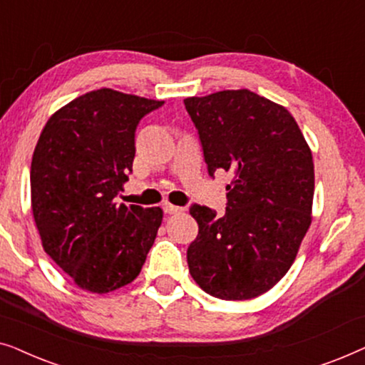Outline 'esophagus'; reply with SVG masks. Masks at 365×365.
<instances>
[{
    "label": "esophagus",
    "mask_w": 365,
    "mask_h": 365,
    "mask_svg": "<svg viewBox=\"0 0 365 365\" xmlns=\"http://www.w3.org/2000/svg\"><path fill=\"white\" fill-rule=\"evenodd\" d=\"M163 209H164V212H166V214H179V212L184 211V207L174 206V204H169V202H164Z\"/></svg>",
    "instance_id": "1"
}]
</instances>
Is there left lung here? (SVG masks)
Wrapping results in <instances>:
<instances>
[{
  "mask_svg": "<svg viewBox=\"0 0 365 365\" xmlns=\"http://www.w3.org/2000/svg\"><path fill=\"white\" fill-rule=\"evenodd\" d=\"M184 104L209 176L232 174L224 216L199 204L189 209L199 226L187 247L189 272L217 299L257 297L286 276L311 226L312 153L292 114L249 89Z\"/></svg>",
  "mask_w": 365,
  "mask_h": 365,
  "instance_id": "8db88e82",
  "label": "left lung"
}]
</instances>
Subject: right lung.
Listing matches in <instances>:
<instances>
[{"mask_svg":"<svg viewBox=\"0 0 365 365\" xmlns=\"http://www.w3.org/2000/svg\"><path fill=\"white\" fill-rule=\"evenodd\" d=\"M163 101L103 88L58 109L33 153L31 209L44 252L84 291L139 276L163 209L114 201L133 171L134 133Z\"/></svg>","mask_w":365,"mask_h":365,"instance_id":"add662e5","label":"right lung"}]
</instances>
